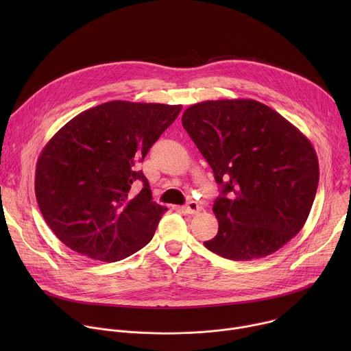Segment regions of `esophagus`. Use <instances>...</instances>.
Here are the masks:
<instances>
[{
    "mask_svg": "<svg viewBox=\"0 0 351 351\" xmlns=\"http://www.w3.org/2000/svg\"><path fill=\"white\" fill-rule=\"evenodd\" d=\"M183 210H184L187 214H198L199 211H202V207H199L198 203H195V202H189V203L183 207Z\"/></svg>",
    "mask_w": 351,
    "mask_h": 351,
    "instance_id": "34e87169",
    "label": "esophagus"
}]
</instances>
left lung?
<instances>
[{
    "instance_id": "8db88e82",
    "label": "left lung",
    "mask_w": 351,
    "mask_h": 351,
    "mask_svg": "<svg viewBox=\"0 0 351 351\" xmlns=\"http://www.w3.org/2000/svg\"><path fill=\"white\" fill-rule=\"evenodd\" d=\"M182 123L213 168L221 195L213 211V253L250 261L267 257L304 226L318 180L311 141L280 114L256 99L203 101Z\"/></svg>"
}]
</instances>
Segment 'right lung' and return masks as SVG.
I'll use <instances>...</instances> for the list:
<instances>
[{
  "mask_svg": "<svg viewBox=\"0 0 351 351\" xmlns=\"http://www.w3.org/2000/svg\"><path fill=\"white\" fill-rule=\"evenodd\" d=\"M180 110L117 99L80 112L49 138L37 160L34 190L47 225L65 245L115 263L149 243L168 208L153 202L136 167Z\"/></svg>",
  "mask_w": 351,
  "mask_h": 351,
  "instance_id": "add662e5",
  "label": "right lung"
}]
</instances>
